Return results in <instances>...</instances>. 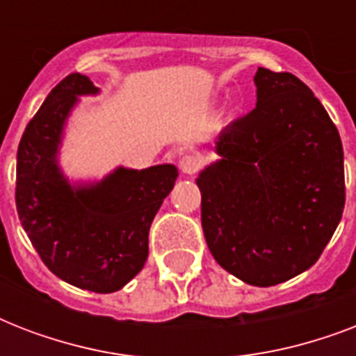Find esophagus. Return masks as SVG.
Listing matches in <instances>:
<instances>
[{
    "instance_id": "esophagus-1",
    "label": "esophagus",
    "mask_w": 356,
    "mask_h": 356,
    "mask_svg": "<svg viewBox=\"0 0 356 356\" xmlns=\"http://www.w3.org/2000/svg\"><path fill=\"white\" fill-rule=\"evenodd\" d=\"M179 168H181V172L186 173V175H194V173L201 168V159L197 155L188 153V155H184L183 159H181Z\"/></svg>"
}]
</instances>
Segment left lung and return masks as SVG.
I'll list each match as a JSON object with an SVG mask.
<instances>
[{"label":"left lung","mask_w":356,"mask_h":356,"mask_svg":"<svg viewBox=\"0 0 356 356\" xmlns=\"http://www.w3.org/2000/svg\"><path fill=\"white\" fill-rule=\"evenodd\" d=\"M257 107L223 129L201 170V225L212 257L253 286H273L320 259L342 220L337 125L296 75L259 68Z\"/></svg>","instance_id":"left-lung-1"}]
</instances>
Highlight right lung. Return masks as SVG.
I'll return each mask as SVG.
<instances>
[{
    "instance_id": "obj_1",
    "label": "right lung",
    "mask_w": 356,
    "mask_h": 356,
    "mask_svg": "<svg viewBox=\"0 0 356 356\" xmlns=\"http://www.w3.org/2000/svg\"><path fill=\"white\" fill-rule=\"evenodd\" d=\"M96 94L86 75H68L27 123L18 145L16 209L49 271L83 290L111 293L144 268L151 222L179 172L173 164L118 166L102 181L70 183L58 164L64 127L79 97Z\"/></svg>"
}]
</instances>
